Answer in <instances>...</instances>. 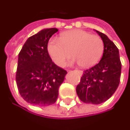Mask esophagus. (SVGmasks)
<instances>
[{"label":"esophagus","instance_id":"esophagus-1","mask_svg":"<svg viewBox=\"0 0 130 130\" xmlns=\"http://www.w3.org/2000/svg\"><path fill=\"white\" fill-rule=\"evenodd\" d=\"M76 71L77 72L78 74H79V75H82V74H83V72L82 71V70H76Z\"/></svg>","mask_w":130,"mask_h":130}]
</instances>
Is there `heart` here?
<instances>
[{
	"label": "heart",
	"instance_id": "b5f03b06",
	"mask_svg": "<svg viewBox=\"0 0 130 130\" xmlns=\"http://www.w3.org/2000/svg\"><path fill=\"white\" fill-rule=\"evenodd\" d=\"M104 43L98 35L87 31L72 29L61 34L60 39L52 38L47 44V51L55 64L64 66L72 56L82 68H90L99 62L103 55Z\"/></svg>",
	"mask_w": 130,
	"mask_h": 130
}]
</instances>
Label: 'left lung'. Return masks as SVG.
<instances>
[{
	"label": "left lung",
	"instance_id": "left-lung-1",
	"mask_svg": "<svg viewBox=\"0 0 130 130\" xmlns=\"http://www.w3.org/2000/svg\"><path fill=\"white\" fill-rule=\"evenodd\" d=\"M96 31L104 43L103 56L99 63L84 72L76 91L84 103L100 104L112 96L118 87L122 64L115 43L106 34Z\"/></svg>",
	"mask_w": 130,
	"mask_h": 130
}]
</instances>
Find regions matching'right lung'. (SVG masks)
Wrapping results in <instances>:
<instances>
[{
  "instance_id": "1",
  "label": "right lung",
  "mask_w": 130,
  "mask_h": 130,
  "mask_svg": "<svg viewBox=\"0 0 130 130\" xmlns=\"http://www.w3.org/2000/svg\"><path fill=\"white\" fill-rule=\"evenodd\" d=\"M58 31L45 29L30 37L18 56L16 83L27 103L46 106L56 103L67 71L53 62L47 51L50 38Z\"/></svg>"
}]
</instances>
